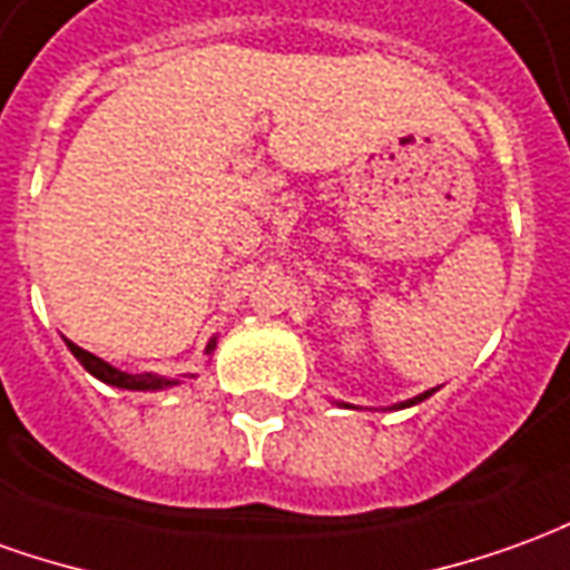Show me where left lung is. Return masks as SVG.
<instances>
[{
    "label": "left lung",
    "instance_id": "left-lung-1",
    "mask_svg": "<svg viewBox=\"0 0 570 570\" xmlns=\"http://www.w3.org/2000/svg\"><path fill=\"white\" fill-rule=\"evenodd\" d=\"M432 395V392H423V395H416V397H410V401H401V404H395V410L401 407H413V404H420V401H425V397Z\"/></svg>",
    "mask_w": 570,
    "mask_h": 570
}]
</instances>
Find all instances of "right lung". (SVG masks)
I'll use <instances>...</instances> for the list:
<instances>
[{
    "label": "right lung",
    "mask_w": 570,
    "mask_h": 570,
    "mask_svg": "<svg viewBox=\"0 0 570 570\" xmlns=\"http://www.w3.org/2000/svg\"><path fill=\"white\" fill-rule=\"evenodd\" d=\"M67 342V348L73 352V357H77L82 367L89 370L95 380L107 382V385H117V389H129V392H160V389H173V385H178V380H166V376H157V373H122V370L110 367L107 361H101L98 354L86 352V348H79V345H73L70 340ZM216 348V340L206 345V354Z\"/></svg>",
    "instance_id": "1"
}]
</instances>
